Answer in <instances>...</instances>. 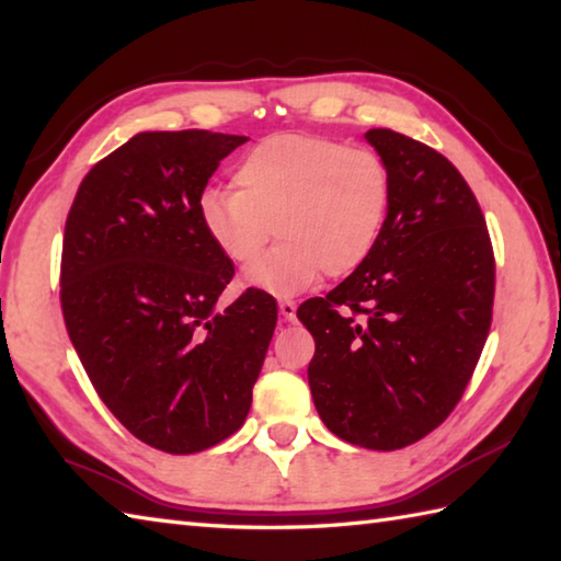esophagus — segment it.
Segmentation results:
<instances>
[{
  "label": "esophagus",
  "instance_id": "34e87169",
  "mask_svg": "<svg viewBox=\"0 0 561 561\" xmlns=\"http://www.w3.org/2000/svg\"><path fill=\"white\" fill-rule=\"evenodd\" d=\"M279 316L291 323V320L296 318V304L294 301H279Z\"/></svg>",
  "mask_w": 561,
  "mask_h": 561
}]
</instances>
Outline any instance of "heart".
Returning a JSON list of instances; mask_svg holds the SVG:
<instances>
[{
  "instance_id": "1",
  "label": "heart",
  "mask_w": 561,
  "mask_h": 561,
  "mask_svg": "<svg viewBox=\"0 0 561 561\" xmlns=\"http://www.w3.org/2000/svg\"><path fill=\"white\" fill-rule=\"evenodd\" d=\"M238 190L199 195L202 229L219 253L248 267V287L289 296L318 279L350 274L371 253L390 205L383 159L364 147L306 135L262 139L236 165Z\"/></svg>"
}]
</instances>
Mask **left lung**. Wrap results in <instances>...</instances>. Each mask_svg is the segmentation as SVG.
<instances>
[{
  "mask_svg": "<svg viewBox=\"0 0 561 561\" xmlns=\"http://www.w3.org/2000/svg\"><path fill=\"white\" fill-rule=\"evenodd\" d=\"M364 137L390 175L383 229L347 279L296 316L316 340L320 420L354 446L396 450L434 432L468 388L492 325L494 253L456 165L392 129Z\"/></svg>",
  "mask_w": 561,
  "mask_h": 561,
  "instance_id": "left-lung-1",
  "label": "left lung"
}]
</instances>
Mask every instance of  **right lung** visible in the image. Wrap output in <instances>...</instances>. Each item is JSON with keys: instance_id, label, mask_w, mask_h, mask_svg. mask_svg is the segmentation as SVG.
<instances>
[{"instance_id": "obj_1", "label": "right lung", "mask_w": 561, "mask_h": 561, "mask_svg": "<svg viewBox=\"0 0 561 561\" xmlns=\"http://www.w3.org/2000/svg\"><path fill=\"white\" fill-rule=\"evenodd\" d=\"M248 137L139 133L83 178L65 224L59 301L93 388L129 434L175 456L243 426L277 325L270 294L224 311L233 277L197 202Z\"/></svg>"}]
</instances>
